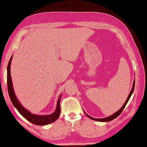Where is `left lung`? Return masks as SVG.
<instances>
[{"mask_svg":"<svg viewBox=\"0 0 147 147\" xmlns=\"http://www.w3.org/2000/svg\"><path fill=\"white\" fill-rule=\"evenodd\" d=\"M134 88H135V81H134V84H133L132 89H131V91H130V93H129V94H128V98H127V100H126L125 103H124V105H123V107H122L118 111L115 113L114 114H113L112 115L110 116V117H106V118H93V117H91L90 116L88 115L87 113H85V112L84 111V113L86 114V115L88 116V117H89L90 119H91V120H95V121H98L107 122V121H111V120H114L115 118L118 117V116L121 114V113L122 112V111L123 110V109L125 108V106L127 105V103H128V101H129V98H130V97H131V94H132V93H133V92H134Z\"/></svg>","mask_w":147,"mask_h":147,"instance_id":"obj_1","label":"left lung"}]
</instances>
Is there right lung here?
Instances as JSON below:
<instances>
[{"mask_svg":"<svg viewBox=\"0 0 147 147\" xmlns=\"http://www.w3.org/2000/svg\"><path fill=\"white\" fill-rule=\"evenodd\" d=\"M12 59V56L9 60L7 66V88L8 93L9 97L11 98L12 104L14 106L15 108L19 112V113L23 117H24L27 120H28L32 123L36 125H49L51 123L55 121L57 119L59 118L60 115L61 109H60V100L62 95H61L60 97L58 99L57 103L56 105V110L53 113L49 115H37L32 114L26 108H24L20 102L17 98L13 88L12 86V82L11 80V64Z\"/></svg>","mask_w":147,"mask_h":147,"instance_id":"add662e5","label":"right lung"}]
</instances>
